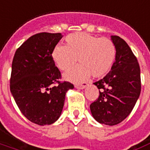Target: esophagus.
Returning <instances> with one entry per match:
<instances>
[{"label":"esophagus","instance_id":"esophagus-1","mask_svg":"<svg viewBox=\"0 0 150 150\" xmlns=\"http://www.w3.org/2000/svg\"><path fill=\"white\" fill-rule=\"evenodd\" d=\"M87 86V84H83V85H75V88L77 89H84Z\"/></svg>","mask_w":150,"mask_h":150}]
</instances>
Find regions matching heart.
Masks as SVG:
<instances>
[{"label":"heart","mask_w":150,"mask_h":150,"mask_svg":"<svg viewBox=\"0 0 150 150\" xmlns=\"http://www.w3.org/2000/svg\"><path fill=\"white\" fill-rule=\"evenodd\" d=\"M65 40L66 45H58L52 50L55 64L63 71L74 67L76 59L80 65L64 74V79L81 83L91 74L95 78H100L110 72L116 57L115 45L110 39L76 33L67 36Z\"/></svg>","instance_id":"obj_1"}]
</instances>
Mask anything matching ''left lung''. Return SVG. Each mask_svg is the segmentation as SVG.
I'll return each mask as SVG.
<instances>
[{"instance_id": "1", "label": "left lung", "mask_w": 150, "mask_h": 150, "mask_svg": "<svg viewBox=\"0 0 150 150\" xmlns=\"http://www.w3.org/2000/svg\"><path fill=\"white\" fill-rule=\"evenodd\" d=\"M116 48L115 62L102 79L93 83L99 97L90 105L93 118L100 124L115 125L129 115L141 93V71L136 57L118 36H111Z\"/></svg>"}]
</instances>
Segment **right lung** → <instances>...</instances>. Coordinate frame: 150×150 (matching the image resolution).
<instances>
[{"label": "right lung", "instance_id": "add662e5", "mask_svg": "<svg viewBox=\"0 0 150 150\" xmlns=\"http://www.w3.org/2000/svg\"><path fill=\"white\" fill-rule=\"evenodd\" d=\"M62 33H40L18 48L12 63L10 91L23 115L39 125H51L62 114L65 94L74 85L58 79L52 52ZM57 83L58 85L53 86Z\"/></svg>", "mask_w": 150, "mask_h": 150}]
</instances>
